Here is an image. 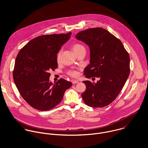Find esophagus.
Instances as JSON below:
<instances>
[{
  "label": "esophagus",
  "instance_id": "obj_1",
  "mask_svg": "<svg viewBox=\"0 0 148 148\" xmlns=\"http://www.w3.org/2000/svg\"><path fill=\"white\" fill-rule=\"evenodd\" d=\"M72 83L73 84H76V83H79V81L78 80H73L72 81Z\"/></svg>",
  "mask_w": 148,
  "mask_h": 148
}]
</instances>
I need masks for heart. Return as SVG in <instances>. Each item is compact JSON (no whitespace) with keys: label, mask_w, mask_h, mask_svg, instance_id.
I'll use <instances>...</instances> for the list:
<instances>
[{"label":"heart","mask_w":148,"mask_h":148,"mask_svg":"<svg viewBox=\"0 0 148 148\" xmlns=\"http://www.w3.org/2000/svg\"><path fill=\"white\" fill-rule=\"evenodd\" d=\"M72 49L73 51H74V52L75 53H77L78 52L82 51V50H85L84 46L82 44L80 43H74L72 45ZM60 52H59L58 54H57V56H56V60L58 62H59L60 61ZM68 75H69L70 76H72V77H76L78 75V72L77 71L75 70H72V71H69L68 72Z\"/></svg>","instance_id":"b5f03b06"}]
</instances>
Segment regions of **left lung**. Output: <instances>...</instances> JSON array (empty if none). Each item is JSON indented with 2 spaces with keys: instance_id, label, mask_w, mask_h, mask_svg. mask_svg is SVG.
Listing matches in <instances>:
<instances>
[{
  "instance_id": "8db88e82",
  "label": "left lung",
  "mask_w": 148,
  "mask_h": 148,
  "mask_svg": "<svg viewBox=\"0 0 148 148\" xmlns=\"http://www.w3.org/2000/svg\"><path fill=\"white\" fill-rule=\"evenodd\" d=\"M76 38L90 48V64L85 68L84 75L88 79L100 78L96 84L83 82L86 85L82 94L83 101L94 108L108 106L117 97L129 77V53L120 39L103 28L80 31Z\"/></svg>"
}]
</instances>
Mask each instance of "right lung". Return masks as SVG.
<instances>
[{
    "label": "right lung",
    "instance_id": "add662e5",
    "mask_svg": "<svg viewBox=\"0 0 148 148\" xmlns=\"http://www.w3.org/2000/svg\"><path fill=\"white\" fill-rule=\"evenodd\" d=\"M72 33L41 35L19 52L13 71L15 85L24 100L32 108L47 111L58 105L72 83L60 79L49 82V71L58 68L57 53Z\"/></svg>",
    "mask_w": 148,
    "mask_h": 148
}]
</instances>
